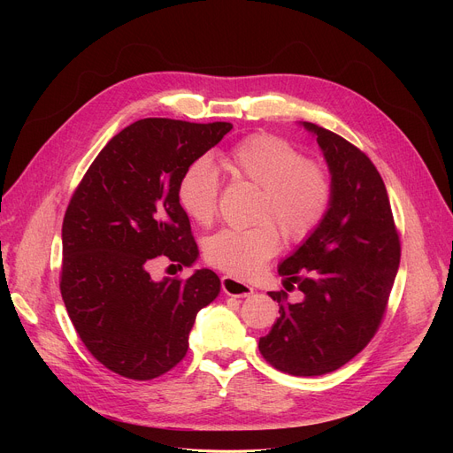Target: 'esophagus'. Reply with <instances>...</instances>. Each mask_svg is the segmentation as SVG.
<instances>
[{"label":"esophagus","instance_id":"34e87169","mask_svg":"<svg viewBox=\"0 0 453 453\" xmlns=\"http://www.w3.org/2000/svg\"><path fill=\"white\" fill-rule=\"evenodd\" d=\"M222 290H224V294L233 296V297H250L255 292L250 287V284H246V282H242L239 279H234L231 275H224L222 277Z\"/></svg>","mask_w":453,"mask_h":453}]
</instances>
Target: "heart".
Instances as JSON below:
<instances>
[{
    "label": "heart",
    "mask_w": 453,
    "mask_h": 453,
    "mask_svg": "<svg viewBox=\"0 0 453 453\" xmlns=\"http://www.w3.org/2000/svg\"><path fill=\"white\" fill-rule=\"evenodd\" d=\"M226 171L234 178L263 188L258 220H273L282 234L299 242L311 234L330 203V178L316 161L304 159L292 142L270 134H253L224 157ZM220 181L207 159L187 166L178 198L183 211L200 226L217 214ZM280 234L272 222L250 229H222L205 241L207 263L236 277H250L279 251Z\"/></svg>",
    "instance_id": "obj_1"
}]
</instances>
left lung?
<instances>
[{
    "mask_svg": "<svg viewBox=\"0 0 453 453\" xmlns=\"http://www.w3.org/2000/svg\"><path fill=\"white\" fill-rule=\"evenodd\" d=\"M299 125L318 141L332 195L319 226L277 268L284 288L297 284L303 299L268 292L280 316L258 350L282 372L319 376L345 365L374 336L398 272L400 241L371 159L334 132Z\"/></svg>",
    "mask_w": 453,
    "mask_h": 453,
    "instance_id": "8db88e82",
    "label": "left lung"
}]
</instances>
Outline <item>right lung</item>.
<instances>
[{"instance_id": "right-lung-1", "label": "right lung", "mask_w": 453, "mask_h": 453, "mask_svg": "<svg viewBox=\"0 0 453 453\" xmlns=\"http://www.w3.org/2000/svg\"><path fill=\"white\" fill-rule=\"evenodd\" d=\"M231 128L141 119L108 141L67 205L62 299L86 349L117 374L152 380L171 371L196 314L220 294L207 268L187 280H154L149 268L159 255L178 266L198 260L178 185Z\"/></svg>"}]
</instances>
